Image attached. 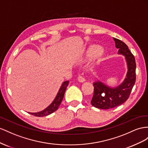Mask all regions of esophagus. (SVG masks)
<instances>
[{"instance_id":"1","label":"esophagus","mask_w":148,"mask_h":148,"mask_svg":"<svg viewBox=\"0 0 148 148\" xmlns=\"http://www.w3.org/2000/svg\"><path fill=\"white\" fill-rule=\"evenodd\" d=\"M77 80H78V81L81 82H84V81H86V79H84V77L82 76V75H81V74H79V75H78Z\"/></svg>"}]
</instances>
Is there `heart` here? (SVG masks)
Here are the masks:
<instances>
[{"instance_id":"1","label":"heart","mask_w":148,"mask_h":148,"mask_svg":"<svg viewBox=\"0 0 148 148\" xmlns=\"http://www.w3.org/2000/svg\"><path fill=\"white\" fill-rule=\"evenodd\" d=\"M95 45H91L87 48L86 52V55L87 57L91 56L95 61L100 60L104 54V49L102 47L96 48Z\"/></svg>"}]
</instances>
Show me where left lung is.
Returning <instances> with one entry per match:
<instances>
[{
    "mask_svg": "<svg viewBox=\"0 0 148 148\" xmlns=\"http://www.w3.org/2000/svg\"><path fill=\"white\" fill-rule=\"evenodd\" d=\"M118 53L125 56L128 66V73L123 82L119 87L110 88L102 82L94 83V95L91 100L93 106L100 109H110L125 102L130 95L136 82V62L128 46L122 41L113 38Z\"/></svg>",
    "mask_w": 148,
    "mask_h": 148,
    "instance_id": "left-lung-1",
    "label": "left lung"
}]
</instances>
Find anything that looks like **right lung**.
<instances>
[{
  "label": "right lung",
  "instance_id": "obj_1",
  "mask_svg": "<svg viewBox=\"0 0 148 148\" xmlns=\"http://www.w3.org/2000/svg\"><path fill=\"white\" fill-rule=\"evenodd\" d=\"M69 84V81H66L62 83V86L61 88H60V90H59L58 94L56 97V98L54 99V101L52 102V103H51L49 106L43 110V111L40 112H37V113H29V114H31L32 115H35L36 116H47L48 115H50L52 113L56 111L58 108H59V106H60L62 100L63 99V97H64V93L66 89L67 86H68Z\"/></svg>",
  "mask_w": 148,
  "mask_h": 148
}]
</instances>
